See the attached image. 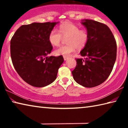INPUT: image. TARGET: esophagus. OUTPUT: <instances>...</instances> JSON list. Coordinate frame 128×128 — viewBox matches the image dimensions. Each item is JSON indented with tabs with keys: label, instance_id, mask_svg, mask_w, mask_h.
<instances>
[{
	"label": "esophagus",
	"instance_id": "obj_1",
	"mask_svg": "<svg viewBox=\"0 0 128 128\" xmlns=\"http://www.w3.org/2000/svg\"><path fill=\"white\" fill-rule=\"evenodd\" d=\"M63 58H64V60H65V61H66V60L67 59H68V56H64Z\"/></svg>",
	"mask_w": 128,
	"mask_h": 128
}]
</instances>
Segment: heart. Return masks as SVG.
<instances>
[{"mask_svg": "<svg viewBox=\"0 0 128 128\" xmlns=\"http://www.w3.org/2000/svg\"><path fill=\"white\" fill-rule=\"evenodd\" d=\"M59 32L53 29L48 34V42L53 46H59L62 38H66V46L60 47L55 51L56 55L68 56L73 52L76 49L81 50L87 44L88 33L85 29H80L74 24L66 21L59 25Z\"/></svg>", "mask_w": 128, "mask_h": 128, "instance_id": "1", "label": "heart"}]
</instances>
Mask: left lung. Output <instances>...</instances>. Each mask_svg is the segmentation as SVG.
Listing matches in <instances>:
<instances>
[{"mask_svg":"<svg viewBox=\"0 0 128 128\" xmlns=\"http://www.w3.org/2000/svg\"><path fill=\"white\" fill-rule=\"evenodd\" d=\"M81 24L88 33L86 46L80 52L84 59H77L72 73L75 81L86 88H93L104 82L116 59L117 46L114 36L107 25L85 19Z\"/></svg>","mask_w":128,"mask_h":128,"instance_id":"1","label":"left lung"}]
</instances>
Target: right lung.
<instances>
[{"label": "right lung", "instance_id": "obj_1", "mask_svg": "<svg viewBox=\"0 0 128 128\" xmlns=\"http://www.w3.org/2000/svg\"><path fill=\"white\" fill-rule=\"evenodd\" d=\"M58 23L22 25L10 40V56L14 69L24 81L34 87H44L53 82L64 62L62 55L48 56L52 50L48 34Z\"/></svg>", "mask_w": 128, "mask_h": 128}]
</instances>
